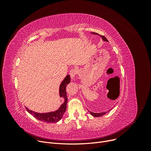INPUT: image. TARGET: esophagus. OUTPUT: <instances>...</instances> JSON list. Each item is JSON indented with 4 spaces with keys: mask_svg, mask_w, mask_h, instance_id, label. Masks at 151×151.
<instances>
[{
    "mask_svg": "<svg viewBox=\"0 0 151 151\" xmlns=\"http://www.w3.org/2000/svg\"><path fill=\"white\" fill-rule=\"evenodd\" d=\"M77 73H78V71H77L76 69H71L70 71V75L71 78H72V79H73L75 77V76L77 74Z\"/></svg>",
    "mask_w": 151,
    "mask_h": 151,
    "instance_id": "34e87169",
    "label": "esophagus"
}]
</instances>
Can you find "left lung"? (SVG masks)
Instances as JSON below:
<instances>
[{
	"label": "left lung",
	"instance_id": "obj_1",
	"mask_svg": "<svg viewBox=\"0 0 151 151\" xmlns=\"http://www.w3.org/2000/svg\"><path fill=\"white\" fill-rule=\"evenodd\" d=\"M92 34L99 35V34H96V33H95V32H92ZM100 36L101 37V38H102V40H104V41H105V42H108V40L106 38V37H105V36H103V35H100ZM111 109H109V111H108L102 112V113H92V112H91V111H89V113H91V114L92 116H94V117H100V116H104V114H105L107 112H109Z\"/></svg>",
	"mask_w": 151,
	"mask_h": 151
}]
</instances>
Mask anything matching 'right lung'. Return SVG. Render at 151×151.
Returning <instances> with one entry per match:
<instances>
[{
    "mask_svg": "<svg viewBox=\"0 0 151 151\" xmlns=\"http://www.w3.org/2000/svg\"><path fill=\"white\" fill-rule=\"evenodd\" d=\"M70 82V76L69 75L66 76L64 80L61 83L59 87V96L60 97H63L64 99V102L61 105L60 108L55 111L46 113H39L34 112L27 108L26 107L27 111L32 115L34 117L37 119L38 120L47 123H55L59 121L63 114H64L67 109V96L66 93V86Z\"/></svg>",
    "mask_w": 151,
    "mask_h": 151,
    "instance_id": "obj_1",
    "label": "right lung"
}]
</instances>
